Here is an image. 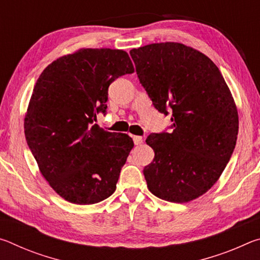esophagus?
<instances>
[{"label":"esophagus","mask_w":260,"mask_h":260,"mask_svg":"<svg viewBox=\"0 0 260 260\" xmlns=\"http://www.w3.org/2000/svg\"><path fill=\"white\" fill-rule=\"evenodd\" d=\"M133 141L136 146H139V144L143 142V139H142V136H133Z\"/></svg>","instance_id":"34e87169"}]
</instances>
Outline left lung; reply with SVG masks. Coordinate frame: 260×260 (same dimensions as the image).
Here are the masks:
<instances>
[{
  "instance_id": "1",
  "label": "left lung",
  "mask_w": 260,
  "mask_h": 260,
  "mask_svg": "<svg viewBox=\"0 0 260 260\" xmlns=\"http://www.w3.org/2000/svg\"><path fill=\"white\" fill-rule=\"evenodd\" d=\"M141 85L173 131L151 133L155 158L144 166L148 189L161 200L187 203L218 181L234 151L239 114L212 60L178 42L131 50Z\"/></svg>"
}]
</instances>
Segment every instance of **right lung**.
<instances>
[{"label": "right lung", "mask_w": 260, "mask_h": 260, "mask_svg": "<svg viewBox=\"0 0 260 260\" xmlns=\"http://www.w3.org/2000/svg\"><path fill=\"white\" fill-rule=\"evenodd\" d=\"M133 72L126 51L88 48L52 61L35 83L25 138L43 178L68 202L95 204L116 190L133 140L94 121L107 112L109 86Z\"/></svg>", "instance_id": "right-lung-1"}]
</instances>
